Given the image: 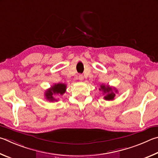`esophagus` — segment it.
Instances as JSON below:
<instances>
[{"mask_svg": "<svg viewBox=\"0 0 158 158\" xmlns=\"http://www.w3.org/2000/svg\"><path fill=\"white\" fill-rule=\"evenodd\" d=\"M83 78H84V77H83V76H82V75H79L78 79L80 80V81H82V80H83Z\"/></svg>", "mask_w": 158, "mask_h": 158, "instance_id": "esophagus-1", "label": "esophagus"}]
</instances>
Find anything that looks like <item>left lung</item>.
<instances>
[{"label": "left lung", "instance_id": "left-lung-1", "mask_svg": "<svg viewBox=\"0 0 158 158\" xmlns=\"http://www.w3.org/2000/svg\"><path fill=\"white\" fill-rule=\"evenodd\" d=\"M101 89L103 90L105 93H107V94L105 96V99H106V100H113L114 99L115 94L112 92V89L111 87H106L103 85V86H101ZM116 92H117V90H116Z\"/></svg>", "mask_w": 158, "mask_h": 158}]
</instances>
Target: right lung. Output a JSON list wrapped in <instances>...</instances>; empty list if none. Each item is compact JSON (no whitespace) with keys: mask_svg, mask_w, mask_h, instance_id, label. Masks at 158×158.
Returning a JSON list of instances; mask_svg holds the SVG:
<instances>
[{"mask_svg":"<svg viewBox=\"0 0 158 158\" xmlns=\"http://www.w3.org/2000/svg\"><path fill=\"white\" fill-rule=\"evenodd\" d=\"M66 91V85L64 84H57L55 85L51 89L47 91L46 93V96L48 100L53 101L55 99L53 98V94H60L62 95Z\"/></svg>","mask_w":158,"mask_h":158,"instance_id":"add662e5","label":"right lung"}]
</instances>
